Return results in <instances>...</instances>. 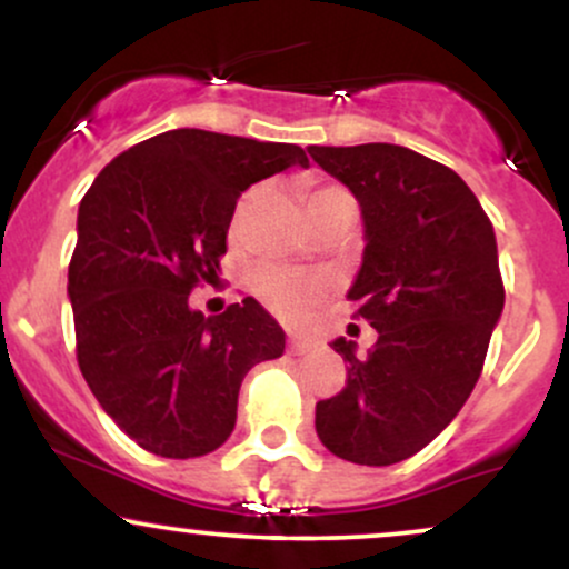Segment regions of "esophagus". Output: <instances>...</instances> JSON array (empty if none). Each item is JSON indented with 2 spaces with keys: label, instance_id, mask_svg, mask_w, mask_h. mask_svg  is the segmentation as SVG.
<instances>
[{
  "label": "esophagus",
  "instance_id": "1",
  "mask_svg": "<svg viewBox=\"0 0 569 569\" xmlns=\"http://www.w3.org/2000/svg\"><path fill=\"white\" fill-rule=\"evenodd\" d=\"M312 348H316V339H310V337L293 335L289 339V350L293 352V356H305V352H310Z\"/></svg>",
  "mask_w": 569,
  "mask_h": 569
}]
</instances>
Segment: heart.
<instances>
[{
    "label": "heart",
    "instance_id": "obj_1",
    "mask_svg": "<svg viewBox=\"0 0 569 569\" xmlns=\"http://www.w3.org/2000/svg\"><path fill=\"white\" fill-rule=\"evenodd\" d=\"M348 192H342L339 187H318L312 189L307 206H316V202L345 198ZM248 200L240 202L238 219L243 217L248 208ZM253 291L264 299L272 310L280 312L283 318H299L310 310L318 299L323 297V283L318 278L305 276V272L286 270V267H259L257 276H253Z\"/></svg>",
    "mask_w": 569,
    "mask_h": 569
}]
</instances>
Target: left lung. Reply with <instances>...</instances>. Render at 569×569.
Segmentation results:
<instances>
[{"mask_svg": "<svg viewBox=\"0 0 569 569\" xmlns=\"http://www.w3.org/2000/svg\"><path fill=\"white\" fill-rule=\"evenodd\" d=\"M307 152L361 206L348 299L377 329L367 356L331 342L348 382L316 403L318 439L358 466H393L455 420L485 367L506 302L492 221L452 168L398 143Z\"/></svg>", "mask_w": 569, "mask_h": 569, "instance_id": "8db88e82", "label": "left lung"}]
</instances>
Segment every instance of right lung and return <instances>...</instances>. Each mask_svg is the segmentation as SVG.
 <instances>
[{
  "label": "right lung",
  "instance_id": "1",
  "mask_svg": "<svg viewBox=\"0 0 569 569\" xmlns=\"http://www.w3.org/2000/svg\"><path fill=\"white\" fill-rule=\"evenodd\" d=\"M291 166H310L297 143L179 128L114 158L82 198L67 286L77 361L147 452L219 449L248 369L283 356V329L257 299L202 316L189 293L219 280L240 194Z\"/></svg>",
  "mask_w": 569,
  "mask_h": 569
}]
</instances>
